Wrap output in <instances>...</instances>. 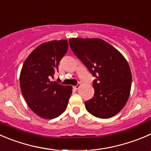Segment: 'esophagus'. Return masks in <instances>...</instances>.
<instances>
[{"label":"esophagus","mask_w":151,"mask_h":151,"mask_svg":"<svg viewBox=\"0 0 151 151\" xmlns=\"http://www.w3.org/2000/svg\"><path fill=\"white\" fill-rule=\"evenodd\" d=\"M80 87V83H78V84L77 85V86H74V88H75V89H78Z\"/></svg>","instance_id":"34e87169"}]
</instances>
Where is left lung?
Returning a JSON list of instances; mask_svg holds the SVG:
<instances>
[{
    "mask_svg": "<svg viewBox=\"0 0 151 151\" xmlns=\"http://www.w3.org/2000/svg\"><path fill=\"white\" fill-rule=\"evenodd\" d=\"M74 55L95 77L94 95L85 102L91 114L108 119L123 108L131 91L132 75L122 54L99 38H71L68 40Z\"/></svg>",
    "mask_w": 151,
    "mask_h": 151,
    "instance_id": "1",
    "label": "left lung"
}]
</instances>
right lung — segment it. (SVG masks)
<instances>
[{
	"label": "right lung",
	"mask_w": 151,
	"mask_h": 151,
	"mask_svg": "<svg viewBox=\"0 0 151 151\" xmlns=\"http://www.w3.org/2000/svg\"><path fill=\"white\" fill-rule=\"evenodd\" d=\"M68 48L66 40L43 43L28 56L20 71V86L25 100L34 113L44 119L62 114L72 93L71 86L51 81Z\"/></svg>",
	"instance_id": "right-lung-1"
}]
</instances>
